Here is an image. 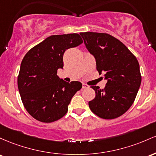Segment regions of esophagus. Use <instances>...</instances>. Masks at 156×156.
Here are the masks:
<instances>
[{"instance_id":"esophagus-1","label":"esophagus","mask_w":156,"mask_h":156,"mask_svg":"<svg viewBox=\"0 0 156 156\" xmlns=\"http://www.w3.org/2000/svg\"><path fill=\"white\" fill-rule=\"evenodd\" d=\"M89 86L87 85H86V84H85V83H83V89H85V88H87V87H88Z\"/></svg>"}]
</instances>
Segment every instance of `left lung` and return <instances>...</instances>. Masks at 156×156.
<instances>
[{
  "label": "left lung",
  "instance_id": "left-lung-1",
  "mask_svg": "<svg viewBox=\"0 0 156 156\" xmlns=\"http://www.w3.org/2000/svg\"><path fill=\"white\" fill-rule=\"evenodd\" d=\"M87 49L96 59L99 74L104 73V89L92 86L96 97L88 102L94 113L112 119L125 113L136 99L141 83L139 62L130 50L105 33L82 32Z\"/></svg>",
  "mask_w": 156,
  "mask_h": 156
}]
</instances>
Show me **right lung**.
I'll use <instances>...</instances> for the list:
<instances>
[{
    "label": "right lung",
    "mask_w": 156,
    "mask_h": 156,
    "mask_svg": "<svg viewBox=\"0 0 156 156\" xmlns=\"http://www.w3.org/2000/svg\"><path fill=\"white\" fill-rule=\"evenodd\" d=\"M83 43L79 34L51 35L26 53L20 65L17 86L24 107L33 118L52 122L66 115L76 91L78 81H64L57 76L63 69V55Z\"/></svg>",
    "instance_id": "1"
}]
</instances>
